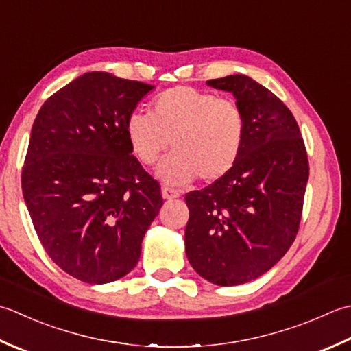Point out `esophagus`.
<instances>
[{"label":"esophagus","instance_id":"34e87169","mask_svg":"<svg viewBox=\"0 0 351 351\" xmlns=\"http://www.w3.org/2000/svg\"><path fill=\"white\" fill-rule=\"evenodd\" d=\"M162 197L165 199H173L180 197V191H177L174 188H168V186H163L162 188Z\"/></svg>","mask_w":351,"mask_h":351}]
</instances>
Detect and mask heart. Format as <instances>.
<instances>
[{
	"mask_svg": "<svg viewBox=\"0 0 351 351\" xmlns=\"http://www.w3.org/2000/svg\"><path fill=\"white\" fill-rule=\"evenodd\" d=\"M125 133L132 153L144 165H153L171 141L174 152L157 168L165 183L184 184L197 176L213 183L230 173L238 160L245 118L230 98L174 86L154 98L149 115H128Z\"/></svg>",
	"mask_w": 351,
	"mask_h": 351,
	"instance_id": "1",
	"label": "heart"
}]
</instances>
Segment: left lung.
Wrapping results in <instances>:
<instances>
[{"label": "left lung", "mask_w": 351, "mask_h": 351, "mask_svg": "<svg viewBox=\"0 0 351 351\" xmlns=\"http://www.w3.org/2000/svg\"><path fill=\"white\" fill-rule=\"evenodd\" d=\"M232 92L245 118V138L230 173L184 199L188 261L207 282H252L288 252L302 219L309 163L291 110L242 74L207 80Z\"/></svg>", "instance_id": "8db88e82"}]
</instances>
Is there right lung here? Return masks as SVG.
Listing matches in <instances>:
<instances>
[{
	"label": "right lung",
	"instance_id": "obj_1",
	"mask_svg": "<svg viewBox=\"0 0 351 351\" xmlns=\"http://www.w3.org/2000/svg\"><path fill=\"white\" fill-rule=\"evenodd\" d=\"M153 88L86 73L49 97L33 123L21 178L27 209L48 256L82 282L130 273L163 204L125 133Z\"/></svg>",
	"mask_w": 351,
	"mask_h": 351
}]
</instances>
